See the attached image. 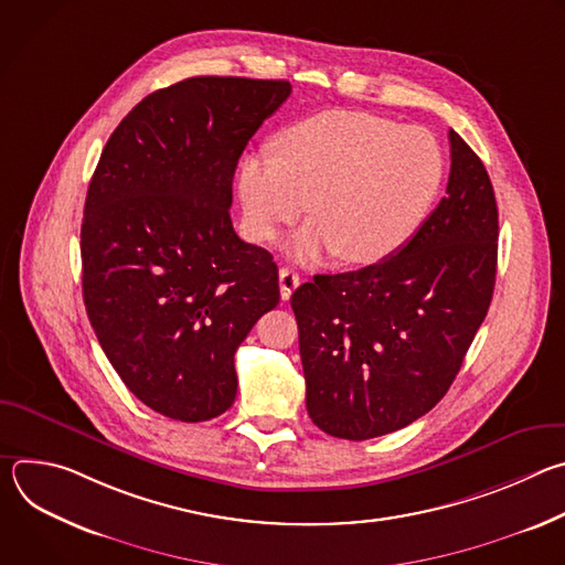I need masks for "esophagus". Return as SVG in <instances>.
<instances>
[{
	"mask_svg": "<svg viewBox=\"0 0 565 565\" xmlns=\"http://www.w3.org/2000/svg\"><path fill=\"white\" fill-rule=\"evenodd\" d=\"M299 286V275L292 268H281L279 270V290L281 299H290L292 290Z\"/></svg>",
	"mask_w": 565,
	"mask_h": 565,
	"instance_id": "obj_1",
	"label": "esophagus"
}]
</instances>
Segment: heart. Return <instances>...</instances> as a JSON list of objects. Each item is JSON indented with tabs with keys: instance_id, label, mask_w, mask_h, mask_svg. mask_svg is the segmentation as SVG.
Segmentation results:
<instances>
[{
	"instance_id": "1",
	"label": "heart",
	"mask_w": 565,
	"mask_h": 565,
	"mask_svg": "<svg viewBox=\"0 0 565 565\" xmlns=\"http://www.w3.org/2000/svg\"><path fill=\"white\" fill-rule=\"evenodd\" d=\"M238 168L244 227L268 244L310 201L312 221L295 232L288 253L315 264L338 253L347 264L395 255L425 221L440 181L443 151L423 127H402L364 111L303 118Z\"/></svg>"
}]
</instances>
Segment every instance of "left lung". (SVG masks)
I'll list each match as a JSON object with an SVG mask.
<instances>
[{
	"label": "left lung",
	"instance_id": "obj_1",
	"mask_svg": "<svg viewBox=\"0 0 565 565\" xmlns=\"http://www.w3.org/2000/svg\"><path fill=\"white\" fill-rule=\"evenodd\" d=\"M449 147L447 194L405 246L355 273L315 275L290 297L306 409L329 436L369 440L431 412L488 315L497 196L454 129Z\"/></svg>",
	"mask_w": 565,
	"mask_h": 565
}]
</instances>
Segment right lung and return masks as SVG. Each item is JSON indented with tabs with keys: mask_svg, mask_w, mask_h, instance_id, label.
Here are the masks:
<instances>
[{
	"mask_svg": "<svg viewBox=\"0 0 565 565\" xmlns=\"http://www.w3.org/2000/svg\"><path fill=\"white\" fill-rule=\"evenodd\" d=\"M286 79L188 77L109 136L79 230L83 297L127 388L181 423L236 397L234 353L279 303L273 255L232 227L241 153L290 96Z\"/></svg>",
	"mask_w": 565,
	"mask_h": 565,
	"instance_id": "add662e5",
	"label": "right lung"
}]
</instances>
